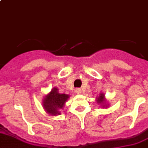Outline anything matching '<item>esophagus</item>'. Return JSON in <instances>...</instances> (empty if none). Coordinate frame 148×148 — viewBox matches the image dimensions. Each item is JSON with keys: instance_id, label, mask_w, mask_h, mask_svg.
<instances>
[{"instance_id": "1", "label": "esophagus", "mask_w": 148, "mask_h": 148, "mask_svg": "<svg viewBox=\"0 0 148 148\" xmlns=\"http://www.w3.org/2000/svg\"><path fill=\"white\" fill-rule=\"evenodd\" d=\"M75 92L77 94H81L82 93L81 89H80V88H77V89L75 90Z\"/></svg>"}]
</instances>
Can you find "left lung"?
Instances as JSON below:
<instances>
[{
	"instance_id": "left-lung-1",
	"label": "left lung",
	"mask_w": 148,
	"mask_h": 148,
	"mask_svg": "<svg viewBox=\"0 0 148 148\" xmlns=\"http://www.w3.org/2000/svg\"><path fill=\"white\" fill-rule=\"evenodd\" d=\"M96 102L98 105H100L102 108H108L109 107V104L107 103V100H106L105 94L103 92H100L99 95L96 97Z\"/></svg>"
}]
</instances>
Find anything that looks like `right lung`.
Wrapping results in <instances>:
<instances>
[{
    "mask_svg": "<svg viewBox=\"0 0 148 148\" xmlns=\"http://www.w3.org/2000/svg\"><path fill=\"white\" fill-rule=\"evenodd\" d=\"M69 97V95L60 93L57 87H53L51 92L42 99V107L49 115L53 116L60 115Z\"/></svg>",
    "mask_w": 148,
    "mask_h": 148,
    "instance_id": "add662e5",
    "label": "right lung"
}]
</instances>
